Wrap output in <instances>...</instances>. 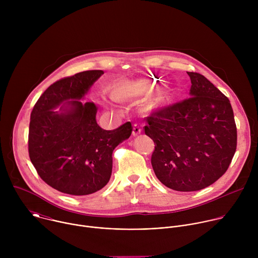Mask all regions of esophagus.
<instances>
[{
  "mask_svg": "<svg viewBox=\"0 0 258 258\" xmlns=\"http://www.w3.org/2000/svg\"><path fill=\"white\" fill-rule=\"evenodd\" d=\"M141 132H142L141 125H139L138 123H135L134 124V128H133V135L134 136H138L139 134H141Z\"/></svg>",
  "mask_w": 258,
  "mask_h": 258,
  "instance_id": "obj_1",
  "label": "esophagus"
}]
</instances>
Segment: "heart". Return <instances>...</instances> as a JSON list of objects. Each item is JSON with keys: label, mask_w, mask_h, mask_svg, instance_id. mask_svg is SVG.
<instances>
[{"label": "heart", "mask_w": 258, "mask_h": 258, "mask_svg": "<svg viewBox=\"0 0 258 258\" xmlns=\"http://www.w3.org/2000/svg\"><path fill=\"white\" fill-rule=\"evenodd\" d=\"M157 83V80L152 79H138L121 82L115 88V97L117 99H130L147 94L156 87ZM167 99L168 93L166 91H160L154 99V104L156 106L162 105Z\"/></svg>", "instance_id": "1"}]
</instances>
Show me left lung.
I'll return each instance as SVG.
<instances>
[{"mask_svg":"<svg viewBox=\"0 0 258 258\" xmlns=\"http://www.w3.org/2000/svg\"><path fill=\"white\" fill-rule=\"evenodd\" d=\"M187 73L191 97L156 109L144 126L155 144L151 163L157 178L180 192L212 185L227 171L237 148L230 100L200 73Z\"/></svg>","mask_w":258,"mask_h":258,"instance_id":"1","label":"left lung"}]
</instances>
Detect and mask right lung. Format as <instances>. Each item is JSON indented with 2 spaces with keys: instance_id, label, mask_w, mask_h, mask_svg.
<instances>
[{
  "instance_id": "right-lung-1",
  "label": "right lung",
  "mask_w": 258,
  "mask_h": 258,
  "mask_svg": "<svg viewBox=\"0 0 258 258\" xmlns=\"http://www.w3.org/2000/svg\"><path fill=\"white\" fill-rule=\"evenodd\" d=\"M103 73L88 70L57 81L30 114V161L46 183L65 194L90 195L105 187L112 172V152L133 131L130 121L112 131L101 128L97 106L79 101Z\"/></svg>"
}]
</instances>
